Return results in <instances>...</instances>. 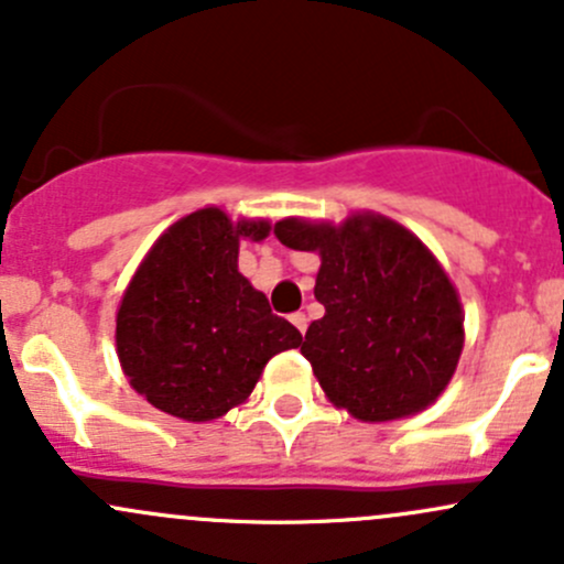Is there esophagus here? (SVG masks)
I'll return each mask as SVG.
<instances>
[{
  "instance_id": "obj_1",
  "label": "esophagus",
  "mask_w": 564,
  "mask_h": 564,
  "mask_svg": "<svg viewBox=\"0 0 564 564\" xmlns=\"http://www.w3.org/2000/svg\"><path fill=\"white\" fill-rule=\"evenodd\" d=\"M292 324L300 329V333L305 335V327H308V316H305L303 311H297V314H292Z\"/></svg>"
}]
</instances>
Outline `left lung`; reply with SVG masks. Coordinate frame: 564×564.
<instances>
[{"label":"left lung","mask_w":564,"mask_h":564,"mask_svg":"<svg viewBox=\"0 0 564 564\" xmlns=\"http://www.w3.org/2000/svg\"><path fill=\"white\" fill-rule=\"evenodd\" d=\"M275 237L322 259L314 294L324 316L300 351L329 403L362 423L429 409L464 349L460 297L429 246L379 213H351L338 226L283 218Z\"/></svg>","instance_id":"left-lung-1"}]
</instances>
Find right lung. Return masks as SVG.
I'll return each instance as SVG.
<instances>
[{
    "label": "right lung",
    "instance_id": "obj_1",
    "mask_svg": "<svg viewBox=\"0 0 564 564\" xmlns=\"http://www.w3.org/2000/svg\"><path fill=\"white\" fill-rule=\"evenodd\" d=\"M270 229L264 218L204 207L147 250L113 333L119 366L147 403L187 423L218 420L248 401L270 357L303 344L237 267L240 242Z\"/></svg>",
    "mask_w": 564,
    "mask_h": 564
}]
</instances>
